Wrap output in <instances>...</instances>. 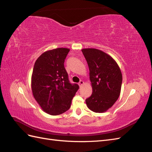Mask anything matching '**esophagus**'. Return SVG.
Here are the masks:
<instances>
[{
    "label": "esophagus",
    "instance_id": "obj_1",
    "mask_svg": "<svg viewBox=\"0 0 152 152\" xmlns=\"http://www.w3.org/2000/svg\"><path fill=\"white\" fill-rule=\"evenodd\" d=\"M84 84V81H83V80H80V81L79 82V86H80V87H82V86H83V84Z\"/></svg>",
    "mask_w": 152,
    "mask_h": 152
}]
</instances>
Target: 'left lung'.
Returning <instances> with one entry per match:
<instances>
[{"mask_svg": "<svg viewBox=\"0 0 152 152\" xmlns=\"http://www.w3.org/2000/svg\"><path fill=\"white\" fill-rule=\"evenodd\" d=\"M89 69L93 93L86 99L87 107L96 113L111 108L121 94L122 75L118 64L110 55L94 48L82 49Z\"/></svg>", "mask_w": 152, "mask_h": 152, "instance_id": "left-lung-1", "label": "left lung"}]
</instances>
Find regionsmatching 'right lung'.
Returning <instances> with one entry per match:
<instances>
[{
	"instance_id": "obj_1",
	"label": "right lung",
	"mask_w": 152,
	"mask_h": 152,
	"mask_svg": "<svg viewBox=\"0 0 152 152\" xmlns=\"http://www.w3.org/2000/svg\"><path fill=\"white\" fill-rule=\"evenodd\" d=\"M70 49L57 48L43 53L37 59L31 87L36 102L44 112L58 115L70 108L79 87L68 80L64 62Z\"/></svg>"
}]
</instances>
